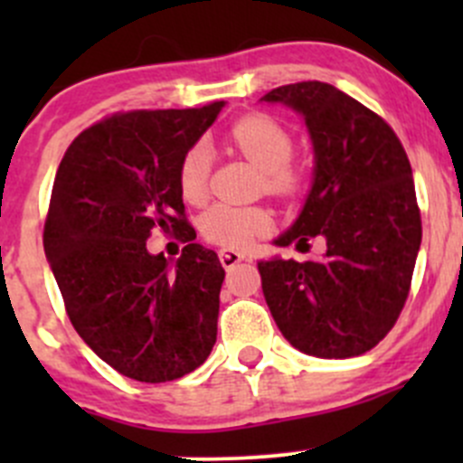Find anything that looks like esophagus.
Wrapping results in <instances>:
<instances>
[{
    "instance_id": "1",
    "label": "esophagus",
    "mask_w": 463,
    "mask_h": 463,
    "mask_svg": "<svg viewBox=\"0 0 463 463\" xmlns=\"http://www.w3.org/2000/svg\"><path fill=\"white\" fill-rule=\"evenodd\" d=\"M241 260H244V255H241L240 250H232V249H222V250H219V261H222V266L226 270L235 269V266L240 264Z\"/></svg>"
}]
</instances>
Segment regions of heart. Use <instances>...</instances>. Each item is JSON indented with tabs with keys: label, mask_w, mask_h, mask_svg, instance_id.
I'll return each mask as SVG.
<instances>
[{
	"label": "heart",
	"mask_w": 463,
	"mask_h": 463,
	"mask_svg": "<svg viewBox=\"0 0 463 463\" xmlns=\"http://www.w3.org/2000/svg\"><path fill=\"white\" fill-rule=\"evenodd\" d=\"M228 141L246 158L264 170L261 188L266 194L282 202L298 199L309 185V172L293 158L296 137L279 120L266 114H250L237 120L228 132ZM210 149L194 143L185 149L176 170L181 197L197 205L208 197ZM270 228V214L258 205L217 203L202 217V235L223 249H246Z\"/></svg>",
	"instance_id": "b5f03b06"
}]
</instances>
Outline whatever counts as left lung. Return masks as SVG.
<instances>
[{"instance_id":"8db88e82","label":"left lung","mask_w":463,"mask_h":463,"mask_svg":"<svg viewBox=\"0 0 463 463\" xmlns=\"http://www.w3.org/2000/svg\"><path fill=\"white\" fill-rule=\"evenodd\" d=\"M261 100L300 111L316 149L314 188L279 246L322 260L260 261L261 291L284 338L318 358L376 347L399 320L421 246L412 167L394 129L363 102L318 80L284 85Z\"/></svg>"}]
</instances>
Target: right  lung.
<instances>
[{
  "label": "right lung",
  "instance_id": "1",
  "mask_svg": "<svg viewBox=\"0 0 463 463\" xmlns=\"http://www.w3.org/2000/svg\"><path fill=\"white\" fill-rule=\"evenodd\" d=\"M223 100L105 116L76 137L53 181L44 250L73 329L123 376L165 383L217 340L223 269L194 244L176 170ZM152 230L185 243L175 269L146 253Z\"/></svg>",
  "mask_w": 463,
  "mask_h": 463
}]
</instances>
